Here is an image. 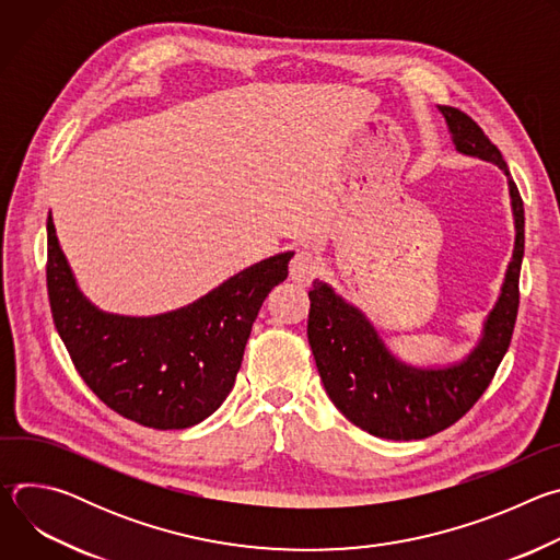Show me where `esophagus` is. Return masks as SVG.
<instances>
[{"label":"esophagus","mask_w":560,"mask_h":560,"mask_svg":"<svg viewBox=\"0 0 560 560\" xmlns=\"http://www.w3.org/2000/svg\"><path fill=\"white\" fill-rule=\"evenodd\" d=\"M316 275H318V259H316V255L310 253V250H305V248L296 250L294 257H292V261H290V277H292L296 283L305 285V283H310Z\"/></svg>","instance_id":"34e87169"}]
</instances>
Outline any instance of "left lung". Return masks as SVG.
<instances>
[{
  "label": "left lung",
  "mask_w": 560,
  "mask_h": 560,
  "mask_svg": "<svg viewBox=\"0 0 560 560\" xmlns=\"http://www.w3.org/2000/svg\"><path fill=\"white\" fill-rule=\"evenodd\" d=\"M458 152L497 164L508 175L516 242L501 296L478 346L447 368H415L398 361L368 316L314 279L307 292V341L324 387L357 428L392 441L428 439L456 423L481 398L501 365L518 314V277L525 253V210L501 150L471 117L439 106Z\"/></svg>",
  "instance_id": "1"
}]
</instances>
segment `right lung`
Masks as SVG:
<instances>
[{
    "mask_svg": "<svg viewBox=\"0 0 560 560\" xmlns=\"http://www.w3.org/2000/svg\"><path fill=\"white\" fill-rule=\"evenodd\" d=\"M46 230L50 312L74 370L110 410L152 430L197 425L225 401L259 307L294 255L264 259L179 310L119 316L77 288L50 214Z\"/></svg>",
    "mask_w": 560,
    "mask_h": 560,
    "instance_id": "add662e5",
    "label": "right lung"
}]
</instances>
